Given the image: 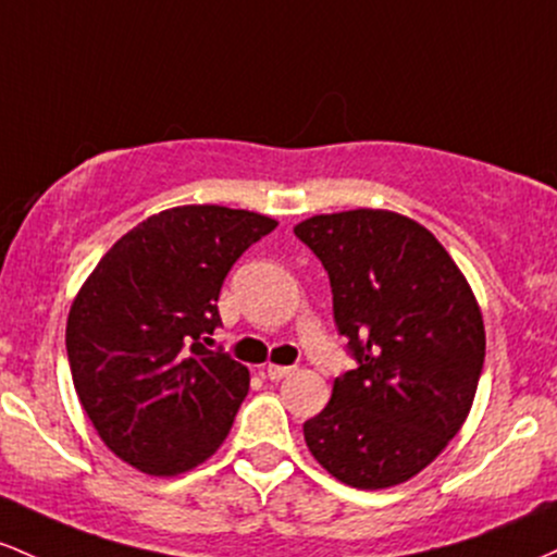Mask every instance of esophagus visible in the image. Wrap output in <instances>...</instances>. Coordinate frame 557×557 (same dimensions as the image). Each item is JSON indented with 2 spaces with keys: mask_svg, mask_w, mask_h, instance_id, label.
I'll return each mask as SVG.
<instances>
[{
  "mask_svg": "<svg viewBox=\"0 0 557 557\" xmlns=\"http://www.w3.org/2000/svg\"><path fill=\"white\" fill-rule=\"evenodd\" d=\"M292 371H295L292 366H265L262 368V376L271 379V381H281L284 376H289Z\"/></svg>",
  "mask_w": 557,
  "mask_h": 557,
  "instance_id": "esophagus-1",
  "label": "esophagus"
}]
</instances>
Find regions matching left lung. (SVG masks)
<instances>
[{"instance_id": "8db88e82", "label": "left lung", "mask_w": 557, "mask_h": 557, "mask_svg": "<svg viewBox=\"0 0 557 557\" xmlns=\"http://www.w3.org/2000/svg\"><path fill=\"white\" fill-rule=\"evenodd\" d=\"M295 234L326 268L336 329L358 362L305 421V442L349 486L403 484L473 405L486 347L476 297L434 234L397 212L315 215Z\"/></svg>"}]
</instances>
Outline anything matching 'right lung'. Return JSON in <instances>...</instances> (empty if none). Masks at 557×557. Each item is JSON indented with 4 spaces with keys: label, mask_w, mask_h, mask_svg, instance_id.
Returning <instances> with one entry per match:
<instances>
[{
    "label": "right lung",
    "mask_w": 557,
    "mask_h": 557,
    "mask_svg": "<svg viewBox=\"0 0 557 557\" xmlns=\"http://www.w3.org/2000/svg\"><path fill=\"white\" fill-rule=\"evenodd\" d=\"M278 223L249 210H162L110 247L67 315L73 384L102 442L128 466L176 476L228 436L249 371L210 349L234 262Z\"/></svg>",
    "instance_id": "1"
}]
</instances>
